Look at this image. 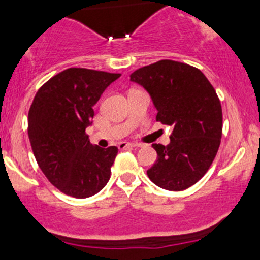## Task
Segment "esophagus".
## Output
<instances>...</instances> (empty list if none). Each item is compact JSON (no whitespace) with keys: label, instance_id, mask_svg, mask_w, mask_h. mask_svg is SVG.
Here are the masks:
<instances>
[{"label":"esophagus","instance_id":"obj_1","mask_svg":"<svg viewBox=\"0 0 260 260\" xmlns=\"http://www.w3.org/2000/svg\"><path fill=\"white\" fill-rule=\"evenodd\" d=\"M118 147H119V149H132V148H136V147H137V145H136V143L120 142L119 145H118Z\"/></svg>","mask_w":260,"mask_h":260}]
</instances>
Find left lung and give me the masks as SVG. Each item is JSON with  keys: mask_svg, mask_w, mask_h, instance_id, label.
I'll list each match as a JSON object with an SVG mask.
<instances>
[{"mask_svg": "<svg viewBox=\"0 0 260 260\" xmlns=\"http://www.w3.org/2000/svg\"><path fill=\"white\" fill-rule=\"evenodd\" d=\"M131 80L149 93L157 122L174 128L169 145H152L157 161L147 171L149 180L170 191L195 185L210 169L221 141L222 111L214 86L198 68L174 60L140 68Z\"/></svg>", "mask_w": 260, "mask_h": 260, "instance_id": "8db88e82", "label": "left lung"}]
</instances>
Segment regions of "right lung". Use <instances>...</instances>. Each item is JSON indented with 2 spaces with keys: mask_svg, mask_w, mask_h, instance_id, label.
Wrapping results in <instances>:
<instances>
[{
  "mask_svg": "<svg viewBox=\"0 0 260 260\" xmlns=\"http://www.w3.org/2000/svg\"><path fill=\"white\" fill-rule=\"evenodd\" d=\"M114 73L69 68L49 79L28 111V138L39 167L65 195L85 199L102 190L111 177L118 148L93 146L85 133L94 104Z\"/></svg>",
  "mask_w": 260,
  "mask_h": 260,
  "instance_id": "obj_1",
  "label": "right lung"
}]
</instances>
